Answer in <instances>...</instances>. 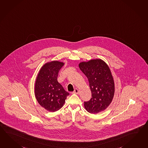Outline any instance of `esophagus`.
I'll list each match as a JSON object with an SVG mask.
<instances>
[{
  "mask_svg": "<svg viewBox=\"0 0 148 148\" xmlns=\"http://www.w3.org/2000/svg\"><path fill=\"white\" fill-rule=\"evenodd\" d=\"M79 92V89H75L74 90V91L73 92V94H78Z\"/></svg>",
  "mask_w": 148,
  "mask_h": 148,
  "instance_id": "esophagus-1",
  "label": "esophagus"
}]
</instances>
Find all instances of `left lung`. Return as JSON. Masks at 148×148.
Returning <instances> with one entry per match:
<instances>
[{
  "label": "left lung",
  "instance_id": "8db88e82",
  "mask_svg": "<svg viewBox=\"0 0 148 148\" xmlns=\"http://www.w3.org/2000/svg\"><path fill=\"white\" fill-rule=\"evenodd\" d=\"M79 68L89 80L92 98L84 102L86 110L91 114L103 111L111 103L115 84L110 69L100 59H92L79 64Z\"/></svg>",
  "mask_w": 148,
  "mask_h": 148
}]
</instances>
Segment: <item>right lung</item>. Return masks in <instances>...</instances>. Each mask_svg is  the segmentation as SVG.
<instances>
[{"instance_id": "obj_1", "label": "right lung", "mask_w": 148, "mask_h": 148, "mask_svg": "<svg viewBox=\"0 0 148 148\" xmlns=\"http://www.w3.org/2000/svg\"><path fill=\"white\" fill-rule=\"evenodd\" d=\"M64 63L57 60L47 62L36 77L34 93L40 105L48 111L55 112L62 107L69 93L57 81L59 70Z\"/></svg>"}]
</instances>
